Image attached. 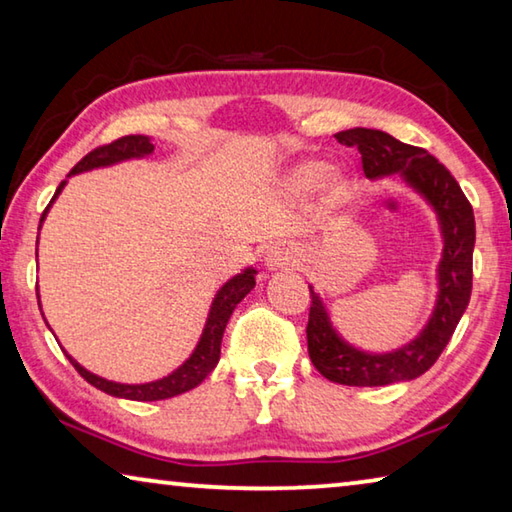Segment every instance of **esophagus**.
Masks as SVG:
<instances>
[{
	"label": "esophagus",
	"mask_w": 512,
	"mask_h": 512,
	"mask_svg": "<svg viewBox=\"0 0 512 512\" xmlns=\"http://www.w3.org/2000/svg\"><path fill=\"white\" fill-rule=\"evenodd\" d=\"M302 257V248L293 241H277V244L268 246L266 255H264V264L271 268V271H282V268H296L300 266Z\"/></svg>",
	"instance_id": "1"
}]
</instances>
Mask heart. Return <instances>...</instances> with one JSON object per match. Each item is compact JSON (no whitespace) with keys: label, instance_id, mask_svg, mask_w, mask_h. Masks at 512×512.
I'll use <instances>...</instances> for the list:
<instances>
[{"label":"heart","instance_id":"obj_1","mask_svg":"<svg viewBox=\"0 0 512 512\" xmlns=\"http://www.w3.org/2000/svg\"><path fill=\"white\" fill-rule=\"evenodd\" d=\"M329 171H332V167L323 160H305L291 171L289 187L296 189V192H311V189H316L325 183ZM334 194H343V187L336 185Z\"/></svg>","mask_w":512,"mask_h":512}]
</instances>
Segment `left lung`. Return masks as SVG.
I'll return each mask as SVG.
<instances>
[{"mask_svg":"<svg viewBox=\"0 0 512 512\" xmlns=\"http://www.w3.org/2000/svg\"><path fill=\"white\" fill-rule=\"evenodd\" d=\"M345 146H357L363 173L370 180L397 178L424 198L438 219L443 253L436 268V305L420 334L391 352L361 350L345 341L334 327L320 293L311 291L307 348L316 370L343 386H388L411 381L438 361L452 339L472 296L474 212L452 173L418 146H409L375 128H350L336 133Z\"/></svg>","mask_w":512,"mask_h":512,"instance_id":"left-lung-1","label":"left lung"}]
</instances>
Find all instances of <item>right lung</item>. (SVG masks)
Segmentation results:
<instances>
[{
  "mask_svg": "<svg viewBox=\"0 0 512 512\" xmlns=\"http://www.w3.org/2000/svg\"><path fill=\"white\" fill-rule=\"evenodd\" d=\"M153 149L155 146L151 144V137L126 135V137H121V140H115L106 146H99V149H94L92 153L85 155V158L76 164L72 171H69V176H76V173L92 171V169H101V167H112V164H119L126 160H140V158H146V155H151ZM65 185H67V180H63V183L58 185L54 198H51V203L47 205V210L42 212L40 228L49 212V207L54 205V201L58 198V194L63 192ZM36 257H38V248H36ZM255 275H257L255 268L248 266L241 273L232 275L230 280L225 282L219 291H216L210 311H207L205 327L201 332V339H198V343H196V348L176 370H171L167 377L146 381V384H121V381H112V379L94 375V372L83 368L81 363L76 361L72 354H67L63 348L65 357L69 359V363H72L76 370H79V375L88 381V384H92L94 388H99V391L108 393L112 397H121V400L158 402V400H169V397H176L180 393L192 391V388H196L207 375H210V372L216 368V363H219L221 339H223L225 325H228L232 311L237 309L239 302L255 289ZM36 291H38V305H40L38 284H36ZM40 314H42V307H40Z\"/></svg>",
  "mask_w": 512,
  "mask_h": 512,
  "instance_id": "obj_1",
  "label": "right lung"
}]
</instances>
